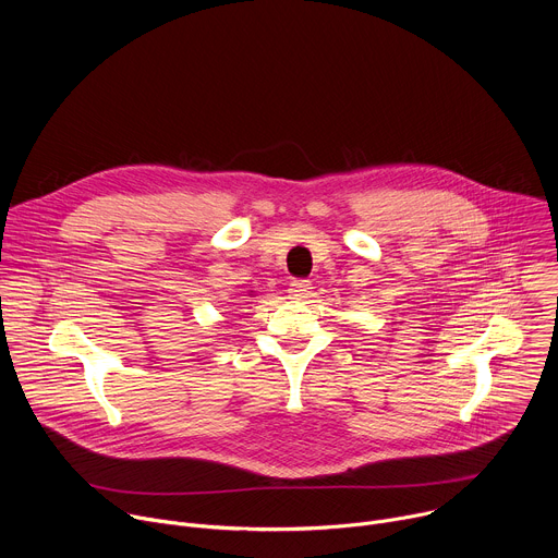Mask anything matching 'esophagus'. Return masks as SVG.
I'll use <instances>...</instances> for the list:
<instances>
[{"label": "esophagus", "mask_w": 558, "mask_h": 558, "mask_svg": "<svg viewBox=\"0 0 558 558\" xmlns=\"http://www.w3.org/2000/svg\"><path fill=\"white\" fill-rule=\"evenodd\" d=\"M308 289H311V282L308 280H293L291 282V298L293 300H304L308 295Z\"/></svg>", "instance_id": "1"}]
</instances>
